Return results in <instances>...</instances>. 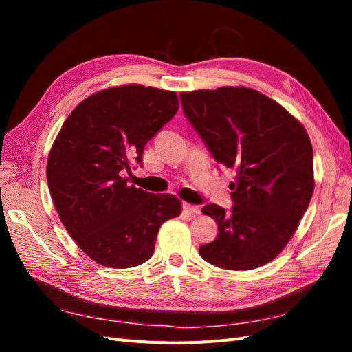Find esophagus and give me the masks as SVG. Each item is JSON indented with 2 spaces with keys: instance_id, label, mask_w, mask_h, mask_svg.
<instances>
[{
  "instance_id": "34e87169",
  "label": "esophagus",
  "mask_w": 352,
  "mask_h": 352,
  "mask_svg": "<svg viewBox=\"0 0 352 352\" xmlns=\"http://www.w3.org/2000/svg\"><path fill=\"white\" fill-rule=\"evenodd\" d=\"M184 211L185 212H189V214H199L201 212V210H199V207L198 206H192V204H184Z\"/></svg>"
}]
</instances>
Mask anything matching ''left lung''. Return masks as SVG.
<instances>
[{"label":"left lung","instance_id":"obj_1","mask_svg":"<svg viewBox=\"0 0 352 352\" xmlns=\"http://www.w3.org/2000/svg\"><path fill=\"white\" fill-rule=\"evenodd\" d=\"M180 101L216 162L236 172L232 210L202 208L219 235L199 255L228 270L261 267L282 252L311 201L310 138L280 104L251 88L182 92Z\"/></svg>","mask_w":352,"mask_h":352}]
</instances>
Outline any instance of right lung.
<instances>
[{
	"label": "right lung",
	"mask_w": 352,
	"mask_h": 352,
	"mask_svg": "<svg viewBox=\"0 0 352 352\" xmlns=\"http://www.w3.org/2000/svg\"><path fill=\"white\" fill-rule=\"evenodd\" d=\"M177 109L173 91L138 83L109 88L83 100L52 144L47 182L60 220L105 267L150 260L160 226L182 211L177 197L146 192L124 177Z\"/></svg>",
	"instance_id": "obj_1"
}]
</instances>
